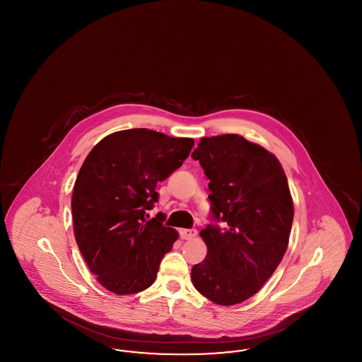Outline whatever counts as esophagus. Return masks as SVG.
I'll use <instances>...</instances> for the list:
<instances>
[{
	"label": "esophagus",
	"mask_w": 362,
	"mask_h": 362,
	"mask_svg": "<svg viewBox=\"0 0 362 362\" xmlns=\"http://www.w3.org/2000/svg\"><path fill=\"white\" fill-rule=\"evenodd\" d=\"M179 233H180V238H182V239L189 240V239H194L198 232H197V229H180Z\"/></svg>",
	"instance_id": "34e87169"
}]
</instances>
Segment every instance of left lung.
Instances as JSON below:
<instances>
[{
  "mask_svg": "<svg viewBox=\"0 0 362 362\" xmlns=\"http://www.w3.org/2000/svg\"><path fill=\"white\" fill-rule=\"evenodd\" d=\"M199 160L214 220L201 230L206 258L191 270L195 289L218 305L252 297L276 272L292 229L293 201L276 156L239 134L202 138Z\"/></svg>",
  "mask_w": 362,
  "mask_h": 362,
  "instance_id": "obj_1",
  "label": "left lung"
}]
</instances>
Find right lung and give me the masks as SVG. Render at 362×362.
Listing matches in <instances>:
<instances>
[{
	"label": "right lung",
	"instance_id": "add662e5",
	"mask_svg": "<svg viewBox=\"0 0 362 362\" xmlns=\"http://www.w3.org/2000/svg\"><path fill=\"white\" fill-rule=\"evenodd\" d=\"M192 138L129 129L104 137L86 156L71 195L74 238L90 273L115 294L155 282L177 232L163 214L146 220L158 201L156 186L189 157ZM148 217V214H146Z\"/></svg>",
	"mask_w": 362,
	"mask_h": 362
}]
</instances>
